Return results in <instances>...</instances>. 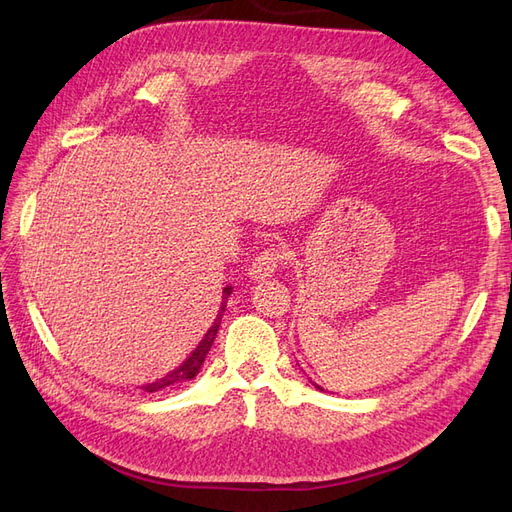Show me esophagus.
<instances>
[{"label":"esophagus","instance_id":"34e87169","mask_svg":"<svg viewBox=\"0 0 512 512\" xmlns=\"http://www.w3.org/2000/svg\"><path fill=\"white\" fill-rule=\"evenodd\" d=\"M286 258H288L286 247H267L265 252H260L254 258L252 267H250V277L256 282L267 280V277H271L277 269L284 265Z\"/></svg>","mask_w":512,"mask_h":512}]
</instances>
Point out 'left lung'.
<instances>
[{
  "mask_svg": "<svg viewBox=\"0 0 512 512\" xmlns=\"http://www.w3.org/2000/svg\"><path fill=\"white\" fill-rule=\"evenodd\" d=\"M312 384H314V386H316V389H318V391H324V389H322V386H318V384H316V382H312Z\"/></svg>",
  "mask_w": 512,
  "mask_h": 512,
  "instance_id": "8db88e82",
  "label": "left lung"
}]
</instances>
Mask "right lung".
<instances>
[{"label":"right lung","mask_w":512,"mask_h":512,"mask_svg":"<svg viewBox=\"0 0 512 512\" xmlns=\"http://www.w3.org/2000/svg\"><path fill=\"white\" fill-rule=\"evenodd\" d=\"M230 292H232V288L226 286V288H224V297H222V307H220V312H218V318H215L213 327H211V329L207 331V335L203 337V342H200V344L196 346V350H194V352L188 356V359L183 361V365H179L175 371H170V374H166L164 378H160V380H156V382L145 384L143 389H145L147 393H156V391L166 389V386H170V384H179V382H185V380H192V378L198 374L200 367H203V363H205V359H207V352H209L211 346H213L215 335H218V329H220V322H222V316H224V309H226V301H228V297H230Z\"/></svg>","instance_id":"1"}]
</instances>
